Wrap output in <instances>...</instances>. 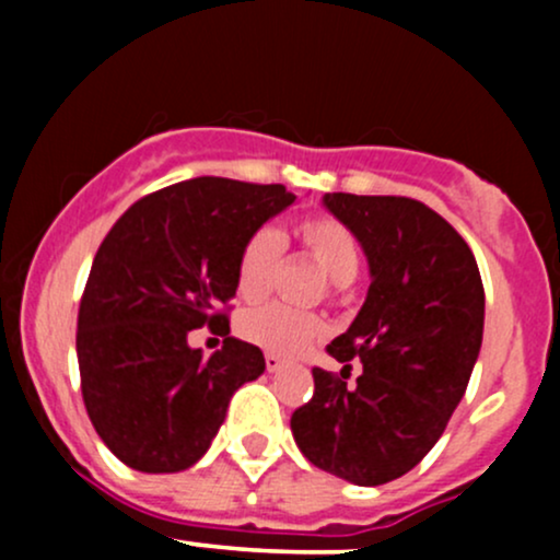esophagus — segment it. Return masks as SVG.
<instances>
[{
	"mask_svg": "<svg viewBox=\"0 0 560 560\" xmlns=\"http://www.w3.org/2000/svg\"><path fill=\"white\" fill-rule=\"evenodd\" d=\"M266 369H268V374H276V371L284 369V361H281L279 355H273V352H268V355H266Z\"/></svg>",
	"mask_w": 560,
	"mask_h": 560,
	"instance_id": "obj_1",
	"label": "esophagus"
}]
</instances>
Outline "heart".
<instances>
[{
	"mask_svg": "<svg viewBox=\"0 0 560 560\" xmlns=\"http://www.w3.org/2000/svg\"><path fill=\"white\" fill-rule=\"evenodd\" d=\"M298 242L320 273L337 287L355 281L361 271V249L352 231L337 218L313 215L300 223ZM281 262V236L273 229H260L242 244L236 260V292L242 300L258 302L271 292ZM240 331L247 342L273 352V355H298L307 345L324 337V320L313 313H300L284 305H262L247 311L240 320Z\"/></svg>",
	"mask_w": 560,
	"mask_h": 560,
	"instance_id": "obj_1",
	"label": "heart"
}]
</instances>
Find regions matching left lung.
Segmentation results:
<instances>
[{
    "label": "left lung",
    "mask_w": 560,
    "mask_h": 560,
    "mask_svg": "<svg viewBox=\"0 0 560 560\" xmlns=\"http://www.w3.org/2000/svg\"><path fill=\"white\" fill-rule=\"evenodd\" d=\"M324 208L352 231L371 287L350 329L326 347L342 376L313 369L292 434L313 466L358 487L400 479L436 445L479 358L485 287L464 236L408 197L334 191ZM364 365L347 385L349 361Z\"/></svg>",
    "instance_id": "obj_1"
}]
</instances>
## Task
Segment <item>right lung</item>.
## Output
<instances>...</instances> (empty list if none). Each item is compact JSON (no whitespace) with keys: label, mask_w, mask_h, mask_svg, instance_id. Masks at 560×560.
Returning a JSON list of instances; mask_svg holds the SVG:
<instances>
[{"label":"right lung","mask_w":560,"mask_h":560,"mask_svg":"<svg viewBox=\"0 0 560 560\" xmlns=\"http://www.w3.org/2000/svg\"><path fill=\"white\" fill-rule=\"evenodd\" d=\"M281 184L199 176L133 202L96 249L79 307L81 392L115 458L144 474L195 466L234 392L266 371L260 347L229 337L242 244L294 202ZM202 325L228 337L208 359Z\"/></svg>","instance_id":"obj_1"}]
</instances>
